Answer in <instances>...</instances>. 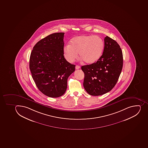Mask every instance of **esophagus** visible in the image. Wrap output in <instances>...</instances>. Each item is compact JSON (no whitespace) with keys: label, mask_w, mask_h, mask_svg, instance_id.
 <instances>
[{"label":"esophagus","mask_w":148,"mask_h":148,"mask_svg":"<svg viewBox=\"0 0 148 148\" xmlns=\"http://www.w3.org/2000/svg\"><path fill=\"white\" fill-rule=\"evenodd\" d=\"M80 66H77H77H75V69H80Z\"/></svg>","instance_id":"obj_1"}]
</instances>
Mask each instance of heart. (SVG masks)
Segmentation results:
<instances>
[{
    "instance_id": "b5f03b06",
    "label": "heart",
    "mask_w": 148,
    "mask_h": 148,
    "mask_svg": "<svg viewBox=\"0 0 148 148\" xmlns=\"http://www.w3.org/2000/svg\"><path fill=\"white\" fill-rule=\"evenodd\" d=\"M104 43L101 38L96 35H81L73 38L70 45H66L63 52L66 60L72 63L77 58L78 53L87 64H92L101 57Z\"/></svg>"
}]
</instances>
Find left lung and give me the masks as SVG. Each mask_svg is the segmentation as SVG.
Masks as SVG:
<instances>
[{
    "instance_id": "obj_1",
    "label": "left lung",
    "mask_w": 148,
    "mask_h": 148,
    "mask_svg": "<svg viewBox=\"0 0 148 148\" xmlns=\"http://www.w3.org/2000/svg\"><path fill=\"white\" fill-rule=\"evenodd\" d=\"M123 65V53L119 45L106 36L102 55L97 62L81 67L84 73L83 84L88 93L99 96L110 91L117 82Z\"/></svg>"
}]
</instances>
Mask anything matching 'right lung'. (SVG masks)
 <instances>
[{
    "label": "right lung",
    "mask_w": 148,
    "mask_h": 148,
    "mask_svg": "<svg viewBox=\"0 0 148 148\" xmlns=\"http://www.w3.org/2000/svg\"><path fill=\"white\" fill-rule=\"evenodd\" d=\"M64 32L49 35L38 41L30 58V69L39 90L51 98L66 92L69 76L75 72V64L66 60L63 52Z\"/></svg>",
    "instance_id": "right-lung-1"
}]
</instances>
